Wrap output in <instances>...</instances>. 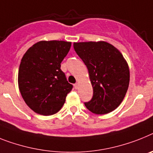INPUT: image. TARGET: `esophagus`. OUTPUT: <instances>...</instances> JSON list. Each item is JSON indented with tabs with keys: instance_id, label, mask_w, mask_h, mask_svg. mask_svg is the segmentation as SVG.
<instances>
[{
	"instance_id": "1",
	"label": "esophagus",
	"mask_w": 153,
	"mask_h": 153,
	"mask_svg": "<svg viewBox=\"0 0 153 153\" xmlns=\"http://www.w3.org/2000/svg\"><path fill=\"white\" fill-rule=\"evenodd\" d=\"M74 88H75V89L79 88V84H78V83H75V84L74 85Z\"/></svg>"
}]
</instances>
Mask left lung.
Listing matches in <instances>:
<instances>
[{"label":"left lung","instance_id":"obj_1","mask_svg":"<svg viewBox=\"0 0 153 153\" xmlns=\"http://www.w3.org/2000/svg\"><path fill=\"white\" fill-rule=\"evenodd\" d=\"M74 49L86 65L93 96L85 102L88 110L96 114L112 112L124 100L128 91L130 71L121 53L104 42L74 43Z\"/></svg>","mask_w":153,"mask_h":153}]
</instances>
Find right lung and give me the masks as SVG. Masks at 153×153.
Wrapping results in <instances>:
<instances>
[{
	"instance_id": "add662e5",
	"label": "right lung",
	"mask_w": 153,
	"mask_h": 153,
	"mask_svg": "<svg viewBox=\"0 0 153 153\" xmlns=\"http://www.w3.org/2000/svg\"><path fill=\"white\" fill-rule=\"evenodd\" d=\"M71 46V42L65 41H39L22 58L19 90L25 103L36 114L49 116L58 112L72 89L61 69Z\"/></svg>"
}]
</instances>
